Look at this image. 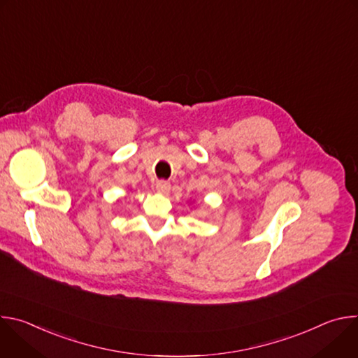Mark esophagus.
Masks as SVG:
<instances>
[{"instance_id":"esophagus-1","label":"esophagus","mask_w":358,"mask_h":358,"mask_svg":"<svg viewBox=\"0 0 358 358\" xmlns=\"http://www.w3.org/2000/svg\"><path fill=\"white\" fill-rule=\"evenodd\" d=\"M156 188H157V191H159V192H162V194H169V192H170V189H171V185H170V182H169V181L160 180V181H157Z\"/></svg>"}]
</instances>
